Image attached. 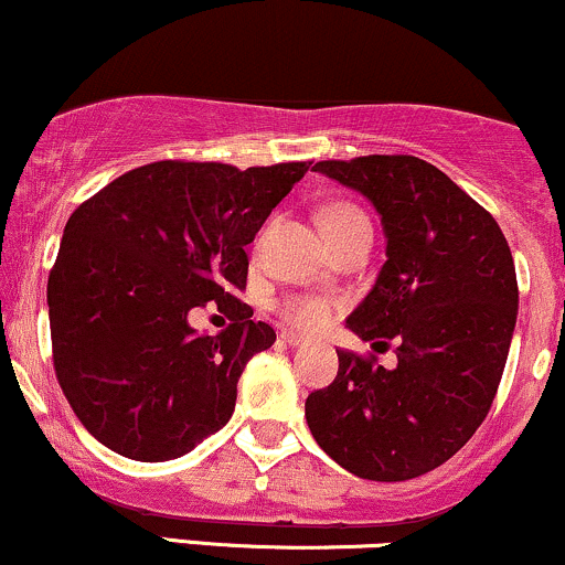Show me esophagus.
Returning a JSON list of instances; mask_svg holds the SVG:
<instances>
[{
	"mask_svg": "<svg viewBox=\"0 0 565 565\" xmlns=\"http://www.w3.org/2000/svg\"><path fill=\"white\" fill-rule=\"evenodd\" d=\"M281 340L287 342V345L297 348V345H305V342H308V337H302V334H297V332H281Z\"/></svg>",
	"mask_w": 565,
	"mask_h": 565,
	"instance_id": "1",
	"label": "esophagus"
}]
</instances>
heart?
<instances>
[{
	"instance_id": "b5f03b06",
	"label": "heart",
	"mask_w": 565,
	"mask_h": 565,
	"mask_svg": "<svg viewBox=\"0 0 565 565\" xmlns=\"http://www.w3.org/2000/svg\"><path fill=\"white\" fill-rule=\"evenodd\" d=\"M319 223L327 242H334V238L345 236L348 231H353L355 225L369 223V220L364 217V212L355 210L353 204L332 201V204H327L321 210ZM278 316H281L289 327L302 329V332H319V329L327 327L329 319H332V302L319 295H291L278 305Z\"/></svg>"
}]
</instances>
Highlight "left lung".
I'll return each instance as SVG.
<instances>
[{"instance_id":"obj_1","label":"left lung","mask_w":565,"mask_h":565,"mask_svg":"<svg viewBox=\"0 0 565 565\" xmlns=\"http://www.w3.org/2000/svg\"><path fill=\"white\" fill-rule=\"evenodd\" d=\"M313 172L359 191L382 220L387 260L345 323L366 342L393 340L398 364L337 350V377L308 395L305 419L353 476H425L468 444L502 380L518 319L508 238L449 174L417 157L319 161Z\"/></svg>"}]
</instances>
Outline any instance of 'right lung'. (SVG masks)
<instances>
[{"instance_id": "1", "label": "right lung", "mask_w": 565, "mask_h": 565, "mask_svg": "<svg viewBox=\"0 0 565 565\" xmlns=\"http://www.w3.org/2000/svg\"><path fill=\"white\" fill-rule=\"evenodd\" d=\"M305 172V161H153L68 217L47 281L53 361L103 446L164 462L228 423L246 361L276 342L233 297L246 287L244 246ZM212 299L234 319L215 338L186 323Z\"/></svg>"}]
</instances>
